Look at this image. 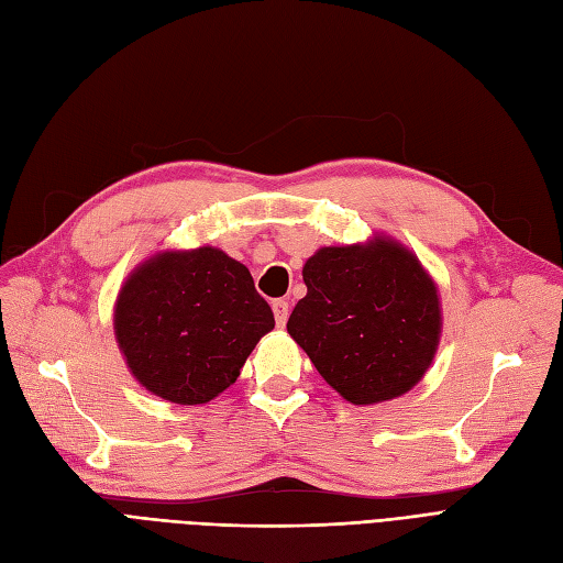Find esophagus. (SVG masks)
Instances as JSON below:
<instances>
[{
  "label": "esophagus",
  "mask_w": 563,
  "mask_h": 563,
  "mask_svg": "<svg viewBox=\"0 0 563 563\" xmlns=\"http://www.w3.org/2000/svg\"><path fill=\"white\" fill-rule=\"evenodd\" d=\"M272 312H275V321L277 327L284 329L286 327V319H288V302L284 298L279 300H272Z\"/></svg>",
  "instance_id": "esophagus-1"
}]
</instances>
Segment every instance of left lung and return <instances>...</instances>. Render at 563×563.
Returning a JSON list of instances; mask_svg holds the SVG:
<instances>
[{
  "instance_id": "left-lung-1",
  "label": "left lung",
  "mask_w": 563,
  "mask_h": 563,
  "mask_svg": "<svg viewBox=\"0 0 563 563\" xmlns=\"http://www.w3.org/2000/svg\"><path fill=\"white\" fill-rule=\"evenodd\" d=\"M308 296L286 331L340 397L354 406L397 399L434 362L441 340L437 282L395 236L321 246L302 265Z\"/></svg>"
}]
</instances>
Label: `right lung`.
<instances>
[{
	"label": "right lung",
	"mask_w": 563,
	"mask_h": 563,
	"mask_svg": "<svg viewBox=\"0 0 563 563\" xmlns=\"http://www.w3.org/2000/svg\"><path fill=\"white\" fill-rule=\"evenodd\" d=\"M112 327L131 376L150 395L201 406L228 389L275 329L246 265L216 246L164 249L119 288Z\"/></svg>",
	"instance_id": "1"
}]
</instances>
